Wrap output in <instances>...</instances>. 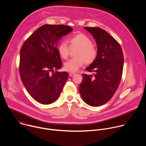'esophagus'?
I'll return each instance as SVG.
<instances>
[{
    "label": "esophagus",
    "mask_w": 146,
    "mask_h": 146,
    "mask_svg": "<svg viewBox=\"0 0 146 146\" xmlns=\"http://www.w3.org/2000/svg\"><path fill=\"white\" fill-rule=\"evenodd\" d=\"M75 74H76V73L70 72V73H69V76H70V77H72V76H74V75H75Z\"/></svg>",
    "instance_id": "obj_1"
}]
</instances>
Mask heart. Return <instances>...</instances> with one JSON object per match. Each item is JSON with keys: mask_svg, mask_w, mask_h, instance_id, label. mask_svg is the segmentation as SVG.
I'll list each match as a JSON object with an SVG mask.
<instances>
[{"mask_svg": "<svg viewBox=\"0 0 146 146\" xmlns=\"http://www.w3.org/2000/svg\"><path fill=\"white\" fill-rule=\"evenodd\" d=\"M70 47L66 42L62 41L57 46V50L60 57L66 60L68 58L70 48H78L75 58L69 60L64 64V69L68 72H74L82 67L85 63L90 64L94 61L98 57V52L92 44L89 36L83 33H78L69 38Z\"/></svg>", "mask_w": 146, "mask_h": 146, "instance_id": "b5f03b06", "label": "heart"}]
</instances>
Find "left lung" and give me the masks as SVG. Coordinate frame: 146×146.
I'll return each mask as SVG.
<instances>
[{
    "label": "left lung",
    "mask_w": 146,
    "mask_h": 146,
    "mask_svg": "<svg viewBox=\"0 0 146 146\" xmlns=\"http://www.w3.org/2000/svg\"><path fill=\"white\" fill-rule=\"evenodd\" d=\"M96 39L98 54L88 68L93 75L82 74L79 91L84 102L92 107L110 101L120 83L124 65L122 48L119 42L104 30L84 27Z\"/></svg>",
    "instance_id": "8db88e82"
}]
</instances>
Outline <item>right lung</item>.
I'll return each instance as SVG.
<instances>
[{
  "instance_id": "1",
  "label": "right lung",
  "mask_w": 146,
  "mask_h": 146,
  "mask_svg": "<svg viewBox=\"0 0 146 146\" xmlns=\"http://www.w3.org/2000/svg\"><path fill=\"white\" fill-rule=\"evenodd\" d=\"M72 30L62 25H43L21 47L19 66L21 81L29 94L42 104L56 101L68 80L67 72L54 70L62 67L58 41Z\"/></svg>"
}]
</instances>
